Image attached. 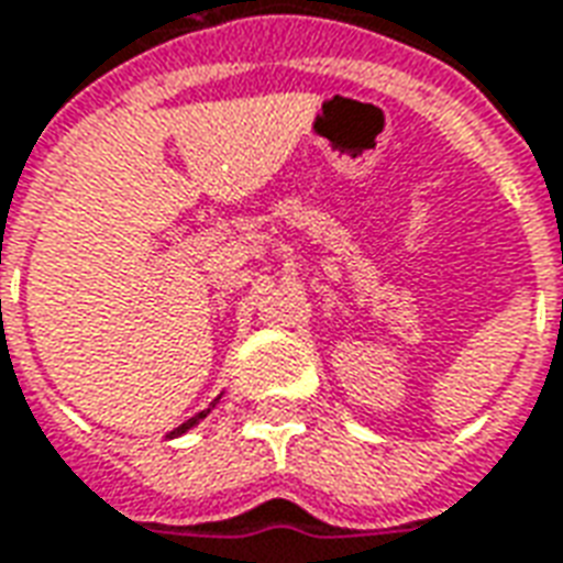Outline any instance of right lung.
<instances>
[{"label": "right lung", "mask_w": 563, "mask_h": 563, "mask_svg": "<svg viewBox=\"0 0 563 563\" xmlns=\"http://www.w3.org/2000/svg\"><path fill=\"white\" fill-rule=\"evenodd\" d=\"M198 419H205V413H198V416H192V419H189V422H184V424H180V428H174L172 434H184L186 428H192V424H196V422H198Z\"/></svg>", "instance_id": "right-lung-1"}]
</instances>
